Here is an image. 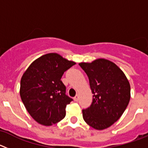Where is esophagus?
Returning <instances> with one entry per match:
<instances>
[{
  "instance_id": "1",
  "label": "esophagus",
  "mask_w": 148,
  "mask_h": 148,
  "mask_svg": "<svg viewBox=\"0 0 148 148\" xmlns=\"http://www.w3.org/2000/svg\"><path fill=\"white\" fill-rule=\"evenodd\" d=\"M78 99H79V95H75V97H74V100H75V101H78Z\"/></svg>"
}]
</instances>
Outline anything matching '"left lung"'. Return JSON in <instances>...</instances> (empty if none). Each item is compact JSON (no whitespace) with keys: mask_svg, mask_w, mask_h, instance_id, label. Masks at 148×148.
<instances>
[{"mask_svg":"<svg viewBox=\"0 0 148 148\" xmlns=\"http://www.w3.org/2000/svg\"><path fill=\"white\" fill-rule=\"evenodd\" d=\"M79 66L87 75L92 102L82 110L84 120L95 130H104L121 116L130 99V86L125 73L114 63L104 58Z\"/></svg>","mask_w":148,"mask_h":148,"instance_id":"left-lung-1","label":"left lung"}]
</instances>
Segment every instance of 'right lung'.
Here are the masks:
<instances>
[{"label": "right lung", "mask_w": 148, "mask_h": 148, "mask_svg": "<svg viewBox=\"0 0 148 148\" xmlns=\"http://www.w3.org/2000/svg\"><path fill=\"white\" fill-rule=\"evenodd\" d=\"M57 53H48L29 65L21 80L20 95L26 109L38 123L50 126L66 116L73 99L61 82L65 71L75 65Z\"/></svg>", "instance_id": "obj_1"}]
</instances>
